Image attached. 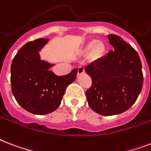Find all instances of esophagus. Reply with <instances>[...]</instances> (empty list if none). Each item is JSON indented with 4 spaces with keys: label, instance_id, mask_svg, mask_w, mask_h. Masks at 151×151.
<instances>
[{
    "label": "esophagus",
    "instance_id": "1",
    "mask_svg": "<svg viewBox=\"0 0 151 151\" xmlns=\"http://www.w3.org/2000/svg\"><path fill=\"white\" fill-rule=\"evenodd\" d=\"M84 73V67H78V75L80 76V75H81V74H83V73Z\"/></svg>",
    "mask_w": 151,
    "mask_h": 151
}]
</instances>
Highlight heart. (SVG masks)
I'll return each mask as SVG.
<instances>
[{
  "label": "heart",
  "mask_w": 151,
  "mask_h": 151,
  "mask_svg": "<svg viewBox=\"0 0 151 151\" xmlns=\"http://www.w3.org/2000/svg\"><path fill=\"white\" fill-rule=\"evenodd\" d=\"M106 52V46L101 41L91 40L80 50L78 54L81 56L88 55L89 60L98 62L103 58Z\"/></svg>",
  "instance_id": "b5f03b06"
}]
</instances>
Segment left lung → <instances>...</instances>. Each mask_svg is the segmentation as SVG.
<instances>
[{
  "label": "left lung",
  "instance_id": "1",
  "mask_svg": "<svg viewBox=\"0 0 151 151\" xmlns=\"http://www.w3.org/2000/svg\"><path fill=\"white\" fill-rule=\"evenodd\" d=\"M114 47L98 62L85 67L92 80L86 91L88 105L101 116L122 113L135 103L143 87L142 64L137 52L122 38L108 35Z\"/></svg>",
  "mask_w": 151,
  "mask_h": 151
}]
</instances>
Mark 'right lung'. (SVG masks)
<instances>
[{"label": "right lung", "instance_id": "right-lung-1", "mask_svg": "<svg viewBox=\"0 0 151 151\" xmlns=\"http://www.w3.org/2000/svg\"><path fill=\"white\" fill-rule=\"evenodd\" d=\"M48 39H38L24 44L12 61L11 84L16 101L26 111L46 115L60 106L67 87L76 79L78 70L67 75L50 71L53 65L41 60L39 51Z\"/></svg>", "mask_w": 151, "mask_h": 151}]
</instances>
